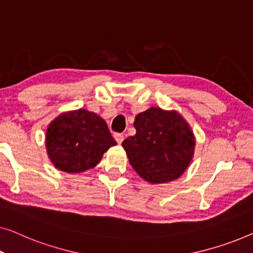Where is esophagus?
<instances>
[{
    "mask_svg": "<svg viewBox=\"0 0 253 253\" xmlns=\"http://www.w3.org/2000/svg\"><path fill=\"white\" fill-rule=\"evenodd\" d=\"M115 138H116L117 143L122 144V142L124 141V134H122V133H116V134H115Z\"/></svg>",
    "mask_w": 253,
    "mask_h": 253,
    "instance_id": "esophagus-1",
    "label": "esophagus"
}]
</instances>
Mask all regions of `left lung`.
<instances>
[{"label": "left lung", "mask_w": 253, "mask_h": 253, "mask_svg": "<svg viewBox=\"0 0 253 253\" xmlns=\"http://www.w3.org/2000/svg\"><path fill=\"white\" fill-rule=\"evenodd\" d=\"M136 134L124 140L130 165L150 183L177 179L191 162L195 137L186 120L175 111L151 108L136 116Z\"/></svg>", "instance_id": "8db88e82"}]
</instances>
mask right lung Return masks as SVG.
<instances>
[{"label":"right lung","mask_w":253,"mask_h":253,"mask_svg":"<svg viewBox=\"0 0 253 253\" xmlns=\"http://www.w3.org/2000/svg\"><path fill=\"white\" fill-rule=\"evenodd\" d=\"M45 138L49 158L56 169L67 173L92 169L117 144L104 120L84 109L57 117Z\"/></svg>","instance_id":"obj_1"}]
</instances>
